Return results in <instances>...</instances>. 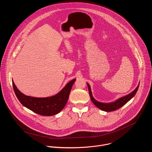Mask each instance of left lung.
Returning a JSON list of instances; mask_svg holds the SVG:
<instances>
[{
  "instance_id": "obj_1",
  "label": "left lung",
  "mask_w": 152,
  "mask_h": 152,
  "mask_svg": "<svg viewBox=\"0 0 152 152\" xmlns=\"http://www.w3.org/2000/svg\"><path fill=\"white\" fill-rule=\"evenodd\" d=\"M87 84L88 86V89L90 99H91V100H92V102L95 104V105L98 108H99L100 110H101L102 111L110 112V111H114V110H116L120 108V107H122L125 104H126L129 101H130L136 94L137 90L138 89V87H139L140 83H139L138 86L136 87V88L134 91H132V92L131 93H130L129 94H128L126 96H124L123 97H121L113 102H108V103L101 102H99V101H98L97 100H96L92 95V90H91L90 84L88 83H87Z\"/></svg>"
}]
</instances>
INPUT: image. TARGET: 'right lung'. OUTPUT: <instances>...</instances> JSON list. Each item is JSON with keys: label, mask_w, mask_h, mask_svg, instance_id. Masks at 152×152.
Segmentation results:
<instances>
[{"label": "right lung", "mask_w": 152, "mask_h": 152, "mask_svg": "<svg viewBox=\"0 0 152 152\" xmlns=\"http://www.w3.org/2000/svg\"><path fill=\"white\" fill-rule=\"evenodd\" d=\"M76 79L68 82L65 86L55 95L45 98H36L27 96L17 88L14 81L12 86L15 95L20 103L27 108L42 115L50 116L58 114L66 105L72 87Z\"/></svg>", "instance_id": "add662e5"}]
</instances>
